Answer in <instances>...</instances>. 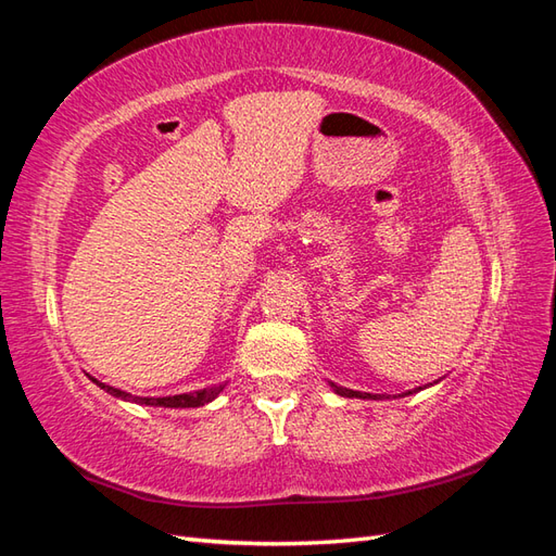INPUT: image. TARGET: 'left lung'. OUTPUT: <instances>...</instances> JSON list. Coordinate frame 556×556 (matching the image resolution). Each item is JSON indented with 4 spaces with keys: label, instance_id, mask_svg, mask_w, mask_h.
I'll list each match as a JSON object with an SVG mask.
<instances>
[{
    "label": "left lung",
    "instance_id": "left-lung-1",
    "mask_svg": "<svg viewBox=\"0 0 556 556\" xmlns=\"http://www.w3.org/2000/svg\"><path fill=\"white\" fill-rule=\"evenodd\" d=\"M332 389L334 392L339 394V396H349V399H382L380 394H365V392H353V389H346V387H337L334 382H332ZM416 392V389H410V392H406V394H413ZM404 396V394H401Z\"/></svg>",
    "mask_w": 556,
    "mask_h": 556
}]
</instances>
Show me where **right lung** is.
Segmentation results:
<instances>
[{
  "label": "right lung",
  "instance_id": "add662e5",
  "mask_svg": "<svg viewBox=\"0 0 556 556\" xmlns=\"http://www.w3.org/2000/svg\"><path fill=\"white\" fill-rule=\"evenodd\" d=\"M92 382H96L100 389H104V392L116 396V399H124V401H134V404H140V406H164V408H198V406H205L210 404L212 399H215L222 387H207V389H198V392H188V394H174V396H134L128 392H122V389L116 387H110L104 384L100 380H96V377H90Z\"/></svg>",
  "mask_w": 556,
  "mask_h": 556
}]
</instances>
